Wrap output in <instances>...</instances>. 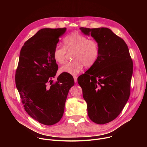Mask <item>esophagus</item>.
Segmentation results:
<instances>
[{
    "label": "esophagus",
    "mask_w": 147,
    "mask_h": 147,
    "mask_svg": "<svg viewBox=\"0 0 147 147\" xmlns=\"http://www.w3.org/2000/svg\"><path fill=\"white\" fill-rule=\"evenodd\" d=\"M73 77H74V82H75V83L77 82V76H74Z\"/></svg>",
    "instance_id": "obj_1"
}]
</instances>
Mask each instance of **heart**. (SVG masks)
<instances>
[{
	"instance_id": "1",
	"label": "heart",
	"mask_w": 147,
	"mask_h": 147,
	"mask_svg": "<svg viewBox=\"0 0 147 147\" xmlns=\"http://www.w3.org/2000/svg\"><path fill=\"white\" fill-rule=\"evenodd\" d=\"M64 47L56 45L53 52L55 61L59 64L63 63L66 59V51L73 53V61L67 63L60 68V73H66L71 75L79 73L83 67L93 66L99 55V47L94 39L88 38L78 32H73L63 40Z\"/></svg>"
}]
</instances>
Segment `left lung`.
I'll return each mask as SVG.
<instances>
[{"label": "left lung", "mask_w": 147, "mask_h": 147, "mask_svg": "<svg viewBox=\"0 0 147 147\" xmlns=\"http://www.w3.org/2000/svg\"><path fill=\"white\" fill-rule=\"evenodd\" d=\"M80 30L98 43L99 55L95 63L78 77V83L90 119L104 124L119 116L129 98L133 61L127 44L109 28Z\"/></svg>", "instance_id": "8db88e82"}]
</instances>
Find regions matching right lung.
<instances>
[{
	"label": "right lung",
	"instance_id": "obj_1",
	"mask_svg": "<svg viewBox=\"0 0 147 147\" xmlns=\"http://www.w3.org/2000/svg\"><path fill=\"white\" fill-rule=\"evenodd\" d=\"M66 28H43L27 40L20 51L16 85L27 113L39 123L51 125L63 115L69 90L74 85L72 76L60 74L53 56L55 47Z\"/></svg>",
	"mask_w": 147,
	"mask_h": 147
}]
</instances>
